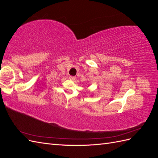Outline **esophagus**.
<instances>
[{"label":"esophagus","instance_id":"obj_1","mask_svg":"<svg viewBox=\"0 0 158 158\" xmlns=\"http://www.w3.org/2000/svg\"><path fill=\"white\" fill-rule=\"evenodd\" d=\"M69 79L71 80H75L76 79V76H69Z\"/></svg>","mask_w":158,"mask_h":158}]
</instances>
